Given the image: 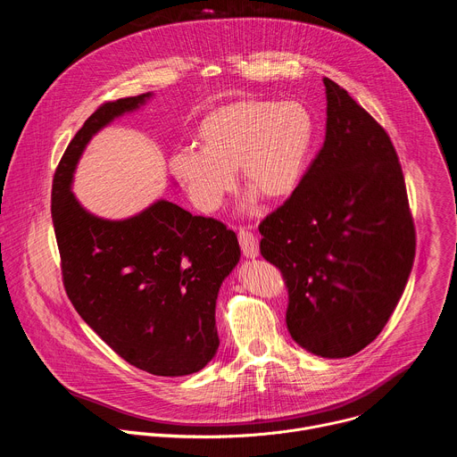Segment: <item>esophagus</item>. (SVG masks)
I'll use <instances>...</instances> for the list:
<instances>
[{"label": "esophagus", "instance_id": "34e87169", "mask_svg": "<svg viewBox=\"0 0 457 457\" xmlns=\"http://www.w3.org/2000/svg\"><path fill=\"white\" fill-rule=\"evenodd\" d=\"M238 242H240V249L244 253V256L247 258H256L260 249H258V238L247 231V229H240L238 231Z\"/></svg>", "mask_w": 457, "mask_h": 457}]
</instances>
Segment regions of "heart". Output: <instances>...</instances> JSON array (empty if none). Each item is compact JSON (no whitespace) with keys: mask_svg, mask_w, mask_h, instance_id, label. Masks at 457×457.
Instances as JSON below:
<instances>
[{"mask_svg":"<svg viewBox=\"0 0 457 457\" xmlns=\"http://www.w3.org/2000/svg\"><path fill=\"white\" fill-rule=\"evenodd\" d=\"M314 139V119L296 101L242 99L206 113L197 126V148L173 154L170 168L201 212H217L235 189L238 168L245 187L268 201L296 189Z\"/></svg>","mask_w":457,"mask_h":457,"instance_id":"b5f03b06","label":"heart"}]
</instances>
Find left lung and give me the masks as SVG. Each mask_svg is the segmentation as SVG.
<instances>
[{"label": "left lung", "instance_id": "left-lung-1", "mask_svg": "<svg viewBox=\"0 0 457 457\" xmlns=\"http://www.w3.org/2000/svg\"><path fill=\"white\" fill-rule=\"evenodd\" d=\"M325 141L291 197L258 226L260 253L286 280L291 338L347 358L385 328L407 286L416 233L385 129L335 81Z\"/></svg>", "mask_w": 457, "mask_h": 457}]
</instances>
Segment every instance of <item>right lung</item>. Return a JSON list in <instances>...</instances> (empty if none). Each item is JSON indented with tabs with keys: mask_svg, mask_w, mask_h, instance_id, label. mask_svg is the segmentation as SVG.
<instances>
[{
	"mask_svg": "<svg viewBox=\"0 0 457 457\" xmlns=\"http://www.w3.org/2000/svg\"><path fill=\"white\" fill-rule=\"evenodd\" d=\"M150 97L104 103L87 119L55 170L52 220L62 284L79 316L129 365L186 376L204 369L219 349L215 305L240 260L237 235L164 199L108 220L87 212L72 193L90 139Z\"/></svg>",
	"mask_w": 457,
	"mask_h": 457,
	"instance_id": "obj_1",
	"label": "right lung"
}]
</instances>
